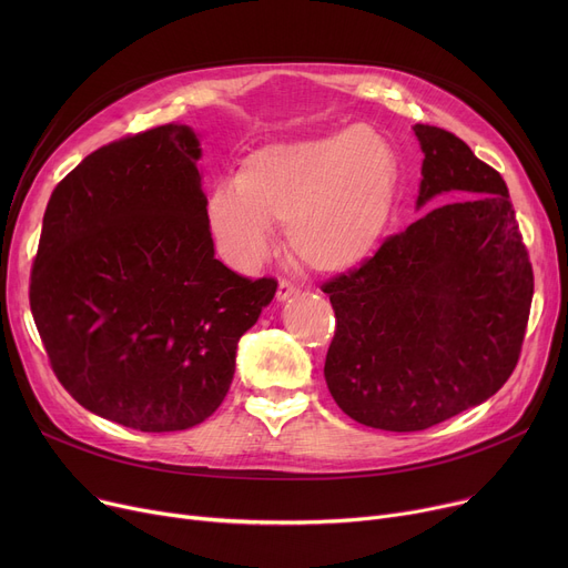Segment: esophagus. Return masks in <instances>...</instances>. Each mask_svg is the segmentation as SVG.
I'll return each instance as SVG.
<instances>
[{
	"mask_svg": "<svg viewBox=\"0 0 568 568\" xmlns=\"http://www.w3.org/2000/svg\"><path fill=\"white\" fill-rule=\"evenodd\" d=\"M296 294H300V287H296L294 283H290L285 278L278 283V292H276V300L278 302H290L292 296H296Z\"/></svg>",
	"mask_w": 568,
	"mask_h": 568,
	"instance_id": "1",
	"label": "esophagus"
}]
</instances>
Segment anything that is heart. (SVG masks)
Returning a JSON list of instances; mask_svg holds the SVG:
<instances>
[{
  "instance_id": "obj_1",
  "label": "heart",
  "mask_w": 568,
  "mask_h": 568,
  "mask_svg": "<svg viewBox=\"0 0 568 568\" xmlns=\"http://www.w3.org/2000/svg\"><path fill=\"white\" fill-rule=\"evenodd\" d=\"M398 179L392 144L368 126L264 144L239 163L232 184L209 193L206 225L242 272L272 248V225H285L296 260L317 274H345L379 248Z\"/></svg>"
}]
</instances>
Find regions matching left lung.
<instances>
[{"label": "left lung", "instance_id": "8db88e82", "mask_svg": "<svg viewBox=\"0 0 568 568\" xmlns=\"http://www.w3.org/2000/svg\"><path fill=\"white\" fill-rule=\"evenodd\" d=\"M433 206L377 253L322 285L336 313L324 379L371 428L414 433L481 405L511 377L534 274L509 189L454 133L416 124Z\"/></svg>", "mask_w": 568, "mask_h": 568}]
</instances>
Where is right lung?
Segmentation results:
<instances>
[{
	"instance_id": "add662e5",
	"label": "right lung",
	"mask_w": 568,
	"mask_h": 568,
	"mask_svg": "<svg viewBox=\"0 0 568 568\" xmlns=\"http://www.w3.org/2000/svg\"><path fill=\"white\" fill-rule=\"evenodd\" d=\"M200 159L186 124L97 149L52 191L32 268L29 306L57 379L142 433L219 409L236 343L278 287L216 260Z\"/></svg>"
}]
</instances>
